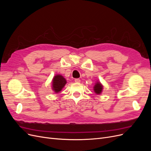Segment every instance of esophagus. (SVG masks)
I'll list each match as a JSON object with an SVG mask.
<instances>
[{"label": "esophagus", "mask_w": 151, "mask_h": 151, "mask_svg": "<svg viewBox=\"0 0 151 151\" xmlns=\"http://www.w3.org/2000/svg\"><path fill=\"white\" fill-rule=\"evenodd\" d=\"M74 81H75L76 83H80V82H81V80L79 79H75Z\"/></svg>", "instance_id": "obj_1"}]
</instances>
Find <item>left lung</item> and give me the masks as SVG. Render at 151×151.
Here are the masks:
<instances>
[{
    "mask_svg": "<svg viewBox=\"0 0 151 151\" xmlns=\"http://www.w3.org/2000/svg\"><path fill=\"white\" fill-rule=\"evenodd\" d=\"M103 84L100 83L99 81H97L96 83H95V85L93 87V90L94 92L96 94H101L103 92Z\"/></svg>",
    "mask_w": 151,
    "mask_h": 151,
    "instance_id": "8db88e82",
    "label": "left lung"
}]
</instances>
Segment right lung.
<instances>
[{
  "mask_svg": "<svg viewBox=\"0 0 151 151\" xmlns=\"http://www.w3.org/2000/svg\"><path fill=\"white\" fill-rule=\"evenodd\" d=\"M52 83V88L54 93H58L67 84V81L62 75L57 74L53 77Z\"/></svg>",
  "mask_w": 151,
  "mask_h": 151,
  "instance_id": "1",
  "label": "right lung"
}]
</instances>
